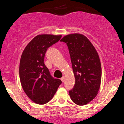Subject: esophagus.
Returning <instances> with one entry per match:
<instances>
[{"instance_id":"34e87169","label":"esophagus","mask_w":124,"mask_h":124,"mask_svg":"<svg viewBox=\"0 0 124 124\" xmlns=\"http://www.w3.org/2000/svg\"><path fill=\"white\" fill-rule=\"evenodd\" d=\"M61 81H62V82H64V80H65V77H62V78H61Z\"/></svg>"}]
</instances>
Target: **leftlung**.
<instances>
[{
    "label": "left lung",
    "mask_w": 124,
    "mask_h": 124,
    "mask_svg": "<svg viewBox=\"0 0 124 124\" xmlns=\"http://www.w3.org/2000/svg\"><path fill=\"white\" fill-rule=\"evenodd\" d=\"M61 41L69 50L75 84L69 91L70 98L78 106L89 103L97 96L101 80V65L98 53L83 35H67Z\"/></svg>",
    "instance_id": "8db88e82"
}]
</instances>
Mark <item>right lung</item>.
I'll use <instances>...</instances> for the list:
<instances>
[{
  "mask_svg": "<svg viewBox=\"0 0 124 124\" xmlns=\"http://www.w3.org/2000/svg\"><path fill=\"white\" fill-rule=\"evenodd\" d=\"M62 35H39L26 46L20 62L21 84L27 97L38 104H44L53 98L62 83L54 78L44 63L47 48L58 42Z\"/></svg>",
  "mask_w": 124,
  "mask_h": 124,
  "instance_id": "add662e5",
  "label": "right lung"
}]
</instances>
